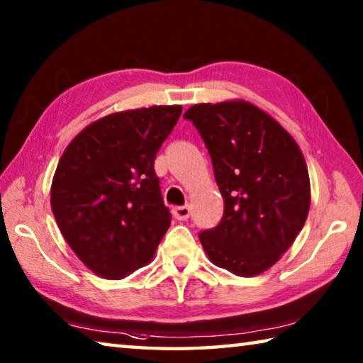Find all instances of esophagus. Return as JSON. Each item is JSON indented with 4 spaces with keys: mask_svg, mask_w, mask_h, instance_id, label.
Returning a JSON list of instances; mask_svg holds the SVG:
<instances>
[{
    "mask_svg": "<svg viewBox=\"0 0 363 363\" xmlns=\"http://www.w3.org/2000/svg\"><path fill=\"white\" fill-rule=\"evenodd\" d=\"M173 213H174V218L179 219V220H187L190 218V208L187 205L176 206Z\"/></svg>",
    "mask_w": 363,
    "mask_h": 363,
    "instance_id": "obj_1",
    "label": "esophagus"
}]
</instances>
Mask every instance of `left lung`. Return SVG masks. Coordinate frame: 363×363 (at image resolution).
Returning a JSON list of instances; mask_svg holds the SVG:
<instances>
[{
  "instance_id": "obj_1",
  "label": "left lung",
  "mask_w": 363,
  "mask_h": 363,
  "mask_svg": "<svg viewBox=\"0 0 363 363\" xmlns=\"http://www.w3.org/2000/svg\"><path fill=\"white\" fill-rule=\"evenodd\" d=\"M192 121L211 157L224 214L199 238L219 267L240 277L269 269L306 223L311 184L298 144L248 102L196 104Z\"/></svg>"
}]
</instances>
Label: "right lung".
Wrapping results in <instances>:
<instances>
[{"label": "right lung", "instance_id": "obj_1", "mask_svg": "<svg viewBox=\"0 0 363 363\" xmlns=\"http://www.w3.org/2000/svg\"><path fill=\"white\" fill-rule=\"evenodd\" d=\"M181 106L128 110L97 120L60 157L51 208L75 255L94 274L118 280L145 266L171 224L157 152Z\"/></svg>", "mask_w": 363, "mask_h": 363}]
</instances>
